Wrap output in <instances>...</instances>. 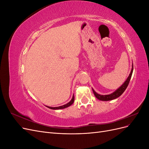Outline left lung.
Wrapping results in <instances>:
<instances>
[{"label": "left lung", "instance_id": "obj_1", "mask_svg": "<svg viewBox=\"0 0 149 149\" xmlns=\"http://www.w3.org/2000/svg\"><path fill=\"white\" fill-rule=\"evenodd\" d=\"M133 69H134V67H133V65H132L131 71H130V73L129 76H128L127 79H126V81L124 82V83L123 85H122L119 89H117L115 92H114L113 93H112L111 94H108V95H101V94H99L96 93L93 89V91L94 96H95L99 100H101V101H110V100H114V99L121 96L122 94H123L125 91V90L128 86L129 83L130 82V78H131V76H132V74Z\"/></svg>", "mask_w": 149, "mask_h": 149}]
</instances>
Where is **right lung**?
Returning <instances> with one entry per match:
<instances>
[{"instance_id":"obj_1","label":"right lung","mask_w":149,"mask_h":149,"mask_svg":"<svg viewBox=\"0 0 149 149\" xmlns=\"http://www.w3.org/2000/svg\"><path fill=\"white\" fill-rule=\"evenodd\" d=\"M74 97L73 96V97H72V99H71V100L68 103H67L66 104H65V105L61 106H59V107H49V106H47V107L49 108V109H64V108L68 107H69L70 106H71L72 104L74 102Z\"/></svg>"}]
</instances>
